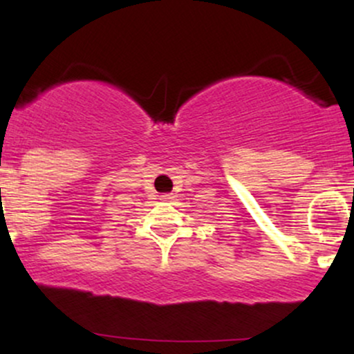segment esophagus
<instances>
[{
  "instance_id": "1",
  "label": "esophagus",
  "mask_w": 354,
  "mask_h": 354,
  "mask_svg": "<svg viewBox=\"0 0 354 354\" xmlns=\"http://www.w3.org/2000/svg\"><path fill=\"white\" fill-rule=\"evenodd\" d=\"M161 200H163V201H171V200H174V196H173V194H161Z\"/></svg>"
}]
</instances>
